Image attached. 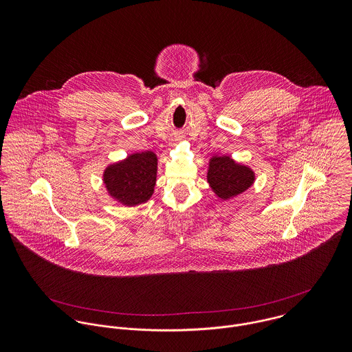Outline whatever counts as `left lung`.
Listing matches in <instances>:
<instances>
[{
	"instance_id": "obj_1",
	"label": "left lung",
	"mask_w": 352,
	"mask_h": 352,
	"mask_svg": "<svg viewBox=\"0 0 352 352\" xmlns=\"http://www.w3.org/2000/svg\"><path fill=\"white\" fill-rule=\"evenodd\" d=\"M207 183L217 198L222 201L233 199L248 188L256 180L251 166L237 162L230 155L214 154L208 160Z\"/></svg>"
}]
</instances>
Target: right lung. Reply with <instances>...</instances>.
Segmentation results:
<instances>
[{"label": "right lung", "instance_id": "1", "mask_svg": "<svg viewBox=\"0 0 352 352\" xmlns=\"http://www.w3.org/2000/svg\"><path fill=\"white\" fill-rule=\"evenodd\" d=\"M158 158L153 151L131 153L109 164L102 172V184L113 201L135 207L151 201L157 182Z\"/></svg>", "mask_w": 352, "mask_h": 352}]
</instances>
